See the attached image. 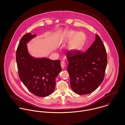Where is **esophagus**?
I'll return each mask as SVG.
<instances>
[{
    "instance_id": "34e87169",
    "label": "esophagus",
    "mask_w": 125,
    "mask_h": 125,
    "mask_svg": "<svg viewBox=\"0 0 125 125\" xmlns=\"http://www.w3.org/2000/svg\"><path fill=\"white\" fill-rule=\"evenodd\" d=\"M61 67L62 69H63L65 66V62L64 61H62L61 62Z\"/></svg>"
}]
</instances>
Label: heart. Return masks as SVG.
Listing matches in <instances>:
<instances>
[{"instance_id":"heart-1","label":"heart","mask_w":125,"mask_h":125,"mask_svg":"<svg viewBox=\"0 0 125 125\" xmlns=\"http://www.w3.org/2000/svg\"><path fill=\"white\" fill-rule=\"evenodd\" d=\"M74 35V32L73 31L67 32L65 33V34L61 37L60 39L59 43L61 44L66 40H70L73 37ZM85 38V36L83 33L80 32L76 34L68 46V49L69 51L70 52H74L79 49L84 43Z\"/></svg>"}]
</instances>
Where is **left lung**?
<instances>
[{
  "label": "left lung",
  "mask_w": 125,
  "mask_h": 125,
  "mask_svg": "<svg viewBox=\"0 0 125 125\" xmlns=\"http://www.w3.org/2000/svg\"><path fill=\"white\" fill-rule=\"evenodd\" d=\"M66 57L73 91L85 95L97 89L104 80L107 64L106 49L100 37L96 34L95 41L85 52L69 51Z\"/></svg>",
  "instance_id": "left-lung-1"
}]
</instances>
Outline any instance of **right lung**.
I'll list each match as a JSON object with an SVG mask.
<instances>
[{"mask_svg": "<svg viewBox=\"0 0 125 125\" xmlns=\"http://www.w3.org/2000/svg\"><path fill=\"white\" fill-rule=\"evenodd\" d=\"M36 35L27 33L20 40L16 53L19 77L31 93L44 97L53 92L55 78L62 71L61 61L35 58L28 52L26 43Z\"/></svg>", "mask_w": 125, "mask_h": 125, "instance_id": "obj_1", "label": "right lung"}]
</instances>
